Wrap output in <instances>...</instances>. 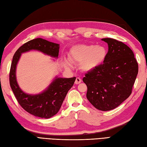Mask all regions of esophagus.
Listing matches in <instances>:
<instances>
[{"label":"esophagus","mask_w":147,"mask_h":147,"mask_svg":"<svg viewBox=\"0 0 147 147\" xmlns=\"http://www.w3.org/2000/svg\"><path fill=\"white\" fill-rule=\"evenodd\" d=\"M81 79H80V78H79V77H77L76 78V81H75V84H80V82H81Z\"/></svg>","instance_id":"obj_1"}]
</instances>
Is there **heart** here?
<instances>
[{
    "instance_id": "b5f03b06",
    "label": "heart",
    "mask_w": 147,
    "mask_h": 147,
    "mask_svg": "<svg viewBox=\"0 0 147 147\" xmlns=\"http://www.w3.org/2000/svg\"><path fill=\"white\" fill-rule=\"evenodd\" d=\"M107 51L103 45H77L71 48L69 58L71 61L80 63V69L86 72L92 71L103 63ZM63 64L66 67H71V61L65 58Z\"/></svg>"
}]
</instances>
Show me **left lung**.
I'll list each match as a JSON object with an SVG mask.
<instances>
[{
  "label": "left lung",
  "mask_w": 147,
  "mask_h": 147,
  "mask_svg": "<svg viewBox=\"0 0 147 147\" xmlns=\"http://www.w3.org/2000/svg\"><path fill=\"white\" fill-rule=\"evenodd\" d=\"M108 45L103 63L83 78L87 87V98L96 109L107 111L119 106L131 94L138 72L133 51L113 38H102Z\"/></svg>",
  "instance_id": "1"
}]
</instances>
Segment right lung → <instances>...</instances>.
<instances>
[{"instance_id": "1", "label": "right lung", "mask_w": 147, "mask_h": 147, "mask_svg": "<svg viewBox=\"0 0 147 147\" xmlns=\"http://www.w3.org/2000/svg\"><path fill=\"white\" fill-rule=\"evenodd\" d=\"M60 45L42 38H36L24 43L13 57L9 74L10 86L19 104L25 111L41 118H50L59 111L65 97L73 86L76 77L62 78L57 76L43 92L36 94L24 92L16 79V68L21 54L36 50L51 57L58 58Z\"/></svg>"}]
</instances>
